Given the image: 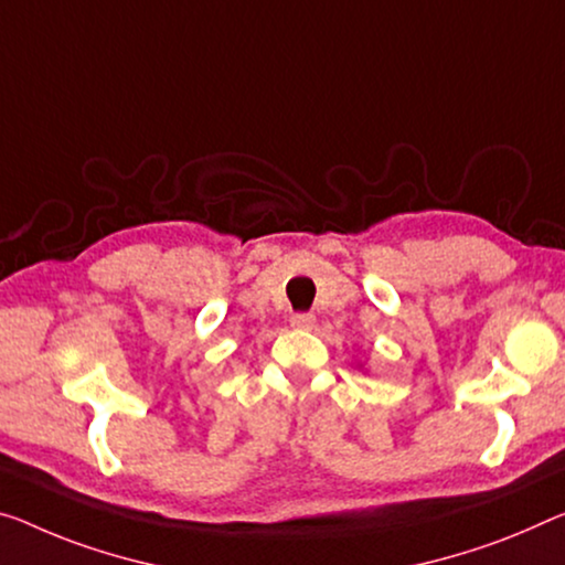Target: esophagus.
<instances>
[{
    "label": "esophagus",
    "mask_w": 565,
    "mask_h": 565,
    "mask_svg": "<svg viewBox=\"0 0 565 565\" xmlns=\"http://www.w3.org/2000/svg\"><path fill=\"white\" fill-rule=\"evenodd\" d=\"M290 326L298 328V331H312V326H316V316H310V312H295L290 318Z\"/></svg>",
    "instance_id": "esophagus-1"
}]
</instances>
